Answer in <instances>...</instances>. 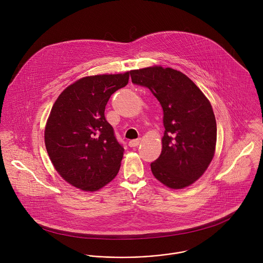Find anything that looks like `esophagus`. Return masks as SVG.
Returning <instances> with one entry per match:
<instances>
[{
    "instance_id": "esophagus-1",
    "label": "esophagus",
    "mask_w": 263,
    "mask_h": 263,
    "mask_svg": "<svg viewBox=\"0 0 263 263\" xmlns=\"http://www.w3.org/2000/svg\"><path fill=\"white\" fill-rule=\"evenodd\" d=\"M140 144H141V141H140L139 139H138V140H133V141L128 142V146H129L130 148H135V147H138Z\"/></svg>"
}]
</instances>
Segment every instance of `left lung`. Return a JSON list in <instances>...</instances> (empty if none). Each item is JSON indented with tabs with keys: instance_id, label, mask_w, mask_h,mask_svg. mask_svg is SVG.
I'll list each match as a JSON object with an SVG mask.
<instances>
[{
	"instance_id": "8db88e82",
	"label": "left lung",
	"mask_w": 263,
	"mask_h": 263,
	"mask_svg": "<svg viewBox=\"0 0 263 263\" xmlns=\"http://www.w3.org/2000/svg\"><path fill=\"white\" fill-rule=\"evenodd\" d=\"M132 82L147 87L163 108L162 152L151 164L157 180L182 189L199 179L216 152L217 122L211 102L183 73L161 66L129 72Z\"/></svg>"
}]
</instances>
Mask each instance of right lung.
<instances>
[{"label":"right lung","mask_w":263,"mask_h":263,"mask_svg":"<svg viewBox=\"0 0 263 263\" xmlns=\"http://www.w3.org/2000/svg\"><path fill=\"white\" fill-rule=\"evenodd\" d=\"M128 78L129 72L84 77L55 100L44 143L54 169L72 186L97 191L117 175L123 148L104 111L110 96L127 85Z\"/></svg>","instance_id":"obj_1"}]
</instances>
